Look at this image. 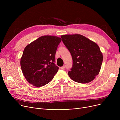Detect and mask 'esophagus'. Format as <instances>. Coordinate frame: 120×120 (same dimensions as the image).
I'll return each mask as SVG.
<instances>
[{
  "mask_svg": "<svg viewBox=\"0 0 120 120\" xmlns=\"http://www.w3.org/2000/svg\"><path fill=\"white\" fill-rule=\"evenodd\" d=\"M65 68V66H62V67H60V68H61V69H62V70H64Z\"/></svg>",
  "mask_w": 120,
  "mask_h": 120,
  "instance_id": "1",
  "label": "esophagus"
}]
</instances>
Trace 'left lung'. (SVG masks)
<instances>
[{"mask_svg": "<svg viewBox=\"0 0 120 120\" xmlns=\"http://www.w3.org/2000/svg\"><path fill=\"white\" fill-rule=\"evenodd\" d=\"M61 37L72 58L69 76L77 83L90 82L99 74L102 64L103 57L99 47L81 34L63 35Z\"/></svg>", "mask_w": 120, "mask_h": 120, "instance_id": "left-lung-1", "label": "left lung"}]
</instances>
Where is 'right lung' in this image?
Here are the masks:
<instances>
[{
    "instance_id": "1",
    "label": "right lung",
    "mask_w": 120,
    "mask_h": 120,
    "mask_svg": "<svg viewBox=\"0 0 120 120\" xmlns=\"http://www.w3.org/2000/svg\"><path fill=\"white\" fill-rule=\"evenodd\" d=\"M61 40L57 36H42L25 47L20 65L30 84L42 86L52 80L59 69L54 62L56 51Z\"/></svg>"
}]
</instances>
